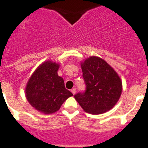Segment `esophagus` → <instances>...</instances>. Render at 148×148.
Masks as SVG:
<instances>
[{"instance_id": "obj_1", "label": "esophagus", "mask_w": 148, "mask_h": 148, "mask_svg": "<svg viewBox=\"0 0 148 148\" xmlns=\"http://www.w3.org/2000/svg\"><path fill=\"white\" fill-rule=\"evenodd\" d=\"M71 91V93L73 95H75V94H76V88H72Z\"/></svg>"}]
</instances>
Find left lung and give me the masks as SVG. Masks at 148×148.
I'll return each mask as SVG.
<instances>
[{"mask_svg": "<svg viewBox=\"0 0 148 148\" xmlns=\"http://www.w3.org/2000/svg\"><path fill=\"white\" fill-rule=\"evenodd\" d=\"M85 90L74 98L84 110L92 114L110 110L119 100L122 83L114 70L105 60L90 57L81 64Z\"/></svg>", "mask_w": 148, "mask_h": 148, "instance_id": "8db88e82", "label": "left lung"}]
</instances>
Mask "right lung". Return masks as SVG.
Listing matches in <instances>:
<instances>
[{
    "label": "right lung",
    "instance_id": "add662e5",
    "mask_svg": "<svg viewBox=\"0 0 148 148\" xmlns=\"http://www.w3.org/2000/svg\"><path fill=\"white\" fill-rule=\"evenodd\" d=\"M59 65L47 61L40 65L31 77L26 88V97L36 110L51 114L72 94L65 88L64 81L58 75Z\"/></svg>",
    "mask_w": 148,
    "mask_h": 148
}]
</instances>
